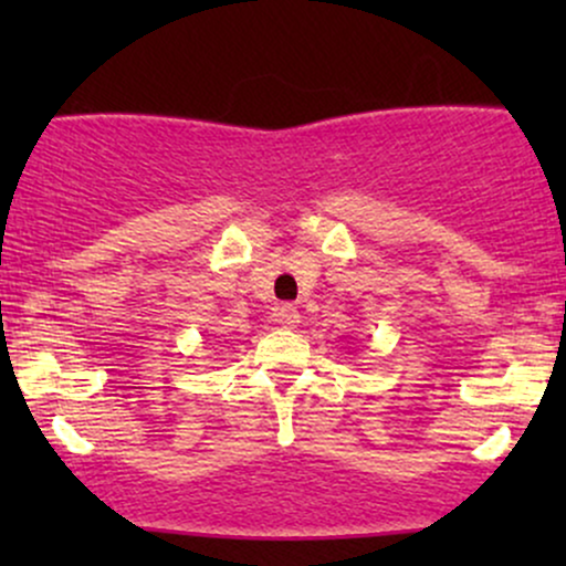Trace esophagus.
<instances>
[{
  "mask_svg": "<svg viewBox=\"0 0 566 566\" xmlns=\"http://www.w3.org/2000/svg\"><path fill=\"white\" fill-rule=\"evenodd\" d=\"M276 322L282 324L284 329H295L297 324H301V314H297L295 305H282V308L276 311Z\"/></svg>",
  "mask_w": 566,
  "mask_h": 566,
  "instance_id": "34e87169",
  "label": "esophagus"
}]
</instances>
